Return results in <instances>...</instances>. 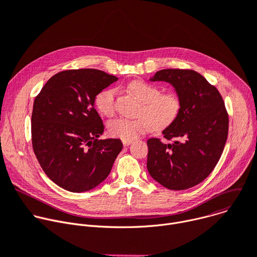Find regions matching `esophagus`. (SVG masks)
Returning <instances> with one entry per match:
<instances>
[{
    "mask_svg": "<svg viewBox=\"0 0 257 257\" xmlns=\"http://www.w3.org/2000/svg\"><path fill=\"white\" fill-rule=\"evenodd\" d=\"M131 143H132V141H123V145L125 147H128L129 145H131Z\"/></svg>",
    "mask_w": 257,
    "mask_h": 257,
    "instance_id": "34e87169",
    "label": "esophagus"
}]
</instances>
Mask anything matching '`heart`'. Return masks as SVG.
Listing matches in <instances>:
<instances>
[{"label":"heart","instance_id":"1","mask_svg":"<svg viewBox=\"0 0 257 257\" xmlns=\"http://www.w3.org/2000/svg\"><path fill=\"white\" fill-rule=\"evenodd\" d=\"M129 91L143 102L136 119L118 118L108 124L110 135L122 141H133L142 133L153 127L164 129L170 126L180 112L181 100L175 91L161 93V89L152 83L135 80L128 85ZM98 111L111 116L115 111V89L107 88L100 91L95 97Z\"/></svg>","mask_w":257,"mask_h":257}]
</instances>
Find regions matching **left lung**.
<instances>
[{
	"label": "left lung",
	"instance_id": "obj_1",
	"mask_svg": "<svg viewBox=\"0 0 257 257\" xmlns=\"http://www.w3.org/2000/svg\"><path fill=\"white\" fill-rule=\"evenodd\" d=\"M151 81L171 84L181 100L177 119L163 130L172 144L148 141L147 167L166 189L181 191L202 182L216 166L228 132V114L218 90L192 69L167 68Z\"/></svg>",
	"mask_w": 257,
	"mask_h": 257
}]
</instances>
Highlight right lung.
<instances>
[{
  "label": "right lung",
  "instance_id": "1",
  "mask_svg": "<svg viewBox=\"0 0 257 257\" xmlns=\"http://www.w3.org/2000/svg\"><path fill=\"white\" fill-rule=\"evenodd\" d=\"M118 78L93 68L54 75L34 101L32 143L44 172L73 193L94 189L123 149L120 139H98L104 126L95 97Z\"/></svg>",
  "mask_w": 257,
  "mask_h": 257
}]
</instances>
